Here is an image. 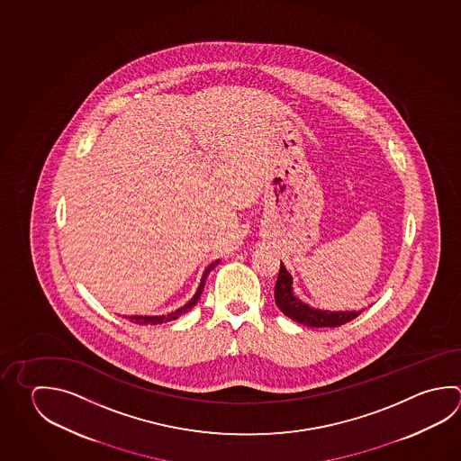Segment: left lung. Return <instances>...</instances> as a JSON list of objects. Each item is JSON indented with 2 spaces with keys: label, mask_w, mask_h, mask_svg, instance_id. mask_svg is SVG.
Returning a JSON list of instances; mask_svg holds the SVG:
<instances>
[{
  "label": "left lung",
  "mask_w": 461,
  "mask_h": 461,
  "mask_svg": "<svg viewBox=\"0 0 461 461\" xmlns=\"http://www.w3.org/2000/svg\"><path fill=\"white\" fill-rule=\"evenodd\" d=\"M275 301H276L277 309L285 313V317L312 328H336L341 327L344 323L359 317L362 310H321L312 307L309 303L302 302L293 287V276L285 269L283 261L281 268L277 275L276 285H275Z\"/></svg>",
  "instance_id": "8db88e82"
}]
</instances>
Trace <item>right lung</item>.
Returning <instances> with one entry per match:
<instances>
[{"label":"right lung","instance_id":"obj_1","mask_svg":"<svg viewBox=\"0 0 461 461\" xmlns=\"http://www.w3.org/2000/svg\"><path fill=\"white\" fill-rule=\"evenodd\" d=\"M219 261L221 260L212 261L211 265H208V268L204 269V273H203V276H201L200 285H198L196 293H194L192 299L186 302L185 305H182L180 309L174 310V312H170L167 315H130V317H126V319L131 320L134 323H140V325H158V323H166V321H170V320L178 319L180 315H184L188 310L193 309V307L196 305V302L200 301V295L201 293H203L204 283H206V277H208V275H210L212 269L218 267Z\"/></svg>","mask_w":461,"mask_h":461}]
</instances>
